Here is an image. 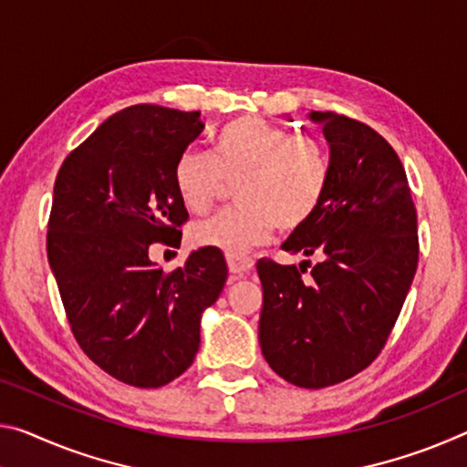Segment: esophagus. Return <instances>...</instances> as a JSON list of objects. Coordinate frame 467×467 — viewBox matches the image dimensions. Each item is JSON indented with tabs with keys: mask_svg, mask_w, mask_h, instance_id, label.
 <instances>
[{
	"mask_svg": "<svg viewBox=\"0 0 467 467\" xmlns=\"http://www.w3.org/2000/svg\"><path fill=\"white\" fill-rule=\"evenodd\" d=\"M226 262H228V270H231L233 276H243V274H247L251 268H254V260H251V257L228 255Z\"/></svg>",
	"mask_w": 467,
	"mask_h": 467,
	"instance_id": "34e87169",
	"label": "esophagus"
}]
</instances>
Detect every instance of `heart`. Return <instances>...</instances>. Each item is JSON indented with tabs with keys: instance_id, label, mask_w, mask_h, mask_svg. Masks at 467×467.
<instances>
[{
	"instance_id": "1",
	"label": "heart",
	"mask_w": 467,
	"mask_h": 467,
	"mask_svg": "<svg viewBox=\"0 0 467 467\" xmlns=\"http://www.w3.org/2000/svg\"><path fill=\"white\" fill-rule=\"evenodd\" d=\"M332 161L327 145L312 135H293L260 116L234 118L218 132L216 151L184 150L174 164V187L191 213L212 210L226 182H235L236 210L191 228L197 247L241 257L264 245L280 228L299 231L328 193Z\"/></svg>"
}]
</instances>
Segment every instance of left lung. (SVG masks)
I'll return each mask as SVG.
<instances>
[{"label":"left lung","mask_w":467,"mask_h":467,"mask_svg":"<svg viewBox=\"0 0 467 467\" xmlns=\"http://www.w3.org/2000/svg\"><path fill=\"white\" fill-rule=\"evenodd\" d=\"M330 143L332 176L316 216L283 243L312 262H257L260 347L280 379L324 389L353 379L387 345L416 276L418 213L389 140L355 118L312 112Z\"/></svg>","instance_id":"left-lung-1"}]
</instances>
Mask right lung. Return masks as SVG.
Here are the masks:
<instances>
[{
    "label": "right lung",
    "mask_w": 467,
    "mask_h": 467,
    "mask_svg": "<svg viewBox=\"0 0 467 467\" xmlns=\"http://www.w3.org/2000/svg\"><path fill=\"white\" fill-rule=\"evenodd\" d=\"M199 116L130 106L56 176L47 260L66 317L87 358L130 387H164L193 364L203 309L228 278L218 249H197L172 272L150 260L155 245H181L189 212L174 164L202 135Z\"/></svg>",
    "instance_id": "add662e5"
}]
</instances>
